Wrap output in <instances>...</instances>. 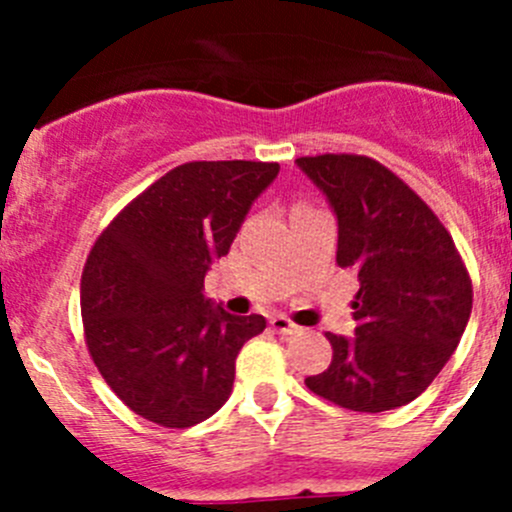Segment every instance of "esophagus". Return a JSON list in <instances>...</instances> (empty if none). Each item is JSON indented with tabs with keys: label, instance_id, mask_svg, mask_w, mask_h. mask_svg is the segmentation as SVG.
I'll list each match as a JSON object with an SVG mask.
<instances>
[{
	"label": "esophagus",
	"instance_id": "34e87169",
	"mask_svg": "<svg viewBox=\"0 0 512 512\" xmlns=\"http://www.w3.org/2000/svg\"><path fill=\"white\" fill-rule=\"evenodd\" d=\"M270 327H272V332H277V334H297L299 332L297 324L289 322V319L282 317V314H275V317L270 319Z\"/></svg>",
	"mask_w": 512,
	"mask_h": 512
}]
</instances>
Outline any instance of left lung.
<instances>
[{"label":"left lung","instance_id":"obj_1","mask_svg":"<svg viewBox=\"0 0 512 512\" xmlns=\"http://www.w3.org/2000/svg\"><path fill=\"white\" fill-rule=\"evenodd\" d=\"M337 218L339 267L359 270L354 337L304 384L361 414L399 409L428 389L461 342L473 289L441 220L389 168L364 156L297 158Z\"/></svg>","mask_w":512,"mask_h":512}]
</instances>
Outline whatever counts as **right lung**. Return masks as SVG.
I'll return each instance as SVG.
<instances>
[{"instance_id":"right-lung-1","label":"right lung","mask_w":512,"mask_h":512,"mask_svg":"<svg viewBox=\"0 0 512 512\" xmlns=\"http://www.w3.org/2000/svg\"><path fill=\"white\" fill-rule=\"evenodd\" d=\"M277 173L260 160L178 165L96 240L81 277L86 344L138 416L188 428L230 399L237 352L267 322L225 312L203 282Z\"/></svg>"}]
</instances>
